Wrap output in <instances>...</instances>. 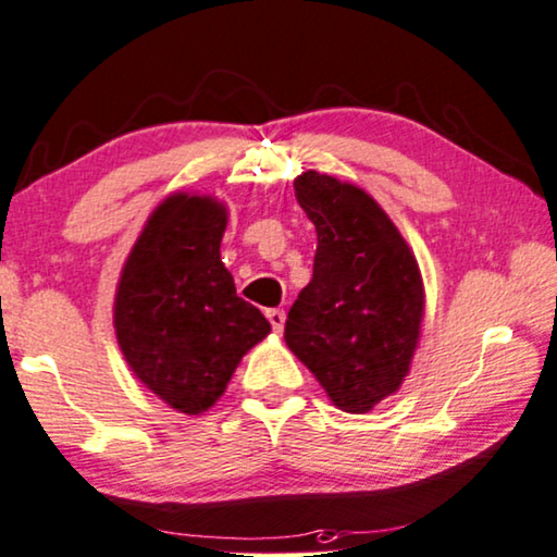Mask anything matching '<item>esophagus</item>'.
Returning <instances> with one entry per match:
<instances>
[{"instance_id": "1", "label": "esophagus", "mask_w": 557, "mask_h": 557, "mask_svg": "<svg viewBox=\"0 0 557 557\" xmlns=\"http://www.w3.org/2000/svg\"><path fill=\"white\" fill-rule=\"evenodd\" d=\"M268 320L272 330L282 332V327H285V310H268Z\"/></svg>"}]
</instances>
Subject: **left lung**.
<instances>
[{
    "label": "left lung",
    "instance_id": "obj_1",
    "mask_svg": "<svg viewBox=\"0 0 557 557\" xmlns=\"http://www.w3.org/2000/svg\"><path fill=\"white\" fill-rule=\"evenodd\" d=\"M295 197L318 232L312 280L285 322V343L332 405L362 414L400 389L420 339L418 260L383 207L330 174L302 172Z\"/></svg>",
    "mask_w": 557,
    "mask_h": 557
}]
</instances>
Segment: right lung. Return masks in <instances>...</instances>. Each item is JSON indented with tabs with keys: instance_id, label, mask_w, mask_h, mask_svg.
<instances>
[{
	"instance_id": "obj_1",
	"label": "right lung",
	"mask_w": 557,
	"mask_h": 557,
	"mask_svg": "<svg viewBox=\"0 0 557 557\" xmlns=\"http://www.w3.org/2000/svg\"><path fill=\"white\" fill-rule=\"evenodd\" d=\"M225 227L227 210L214 197L170 195L149 214L114 297L124 360L139 383L185 414L212 408L243 355L270 332L222 264Z\"/></svg>"
}]
</instances>
